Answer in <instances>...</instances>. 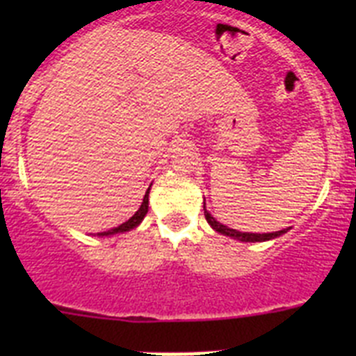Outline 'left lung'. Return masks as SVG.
<instances>
[{
    "label": "left lung",
    "instance_id": "1",
    "mask_svg": "<svg viewBox=\"0 0 356 356\" xmlns=\"http://www.w3.org/2000/svg\"><path fill=\"white\" fill-rule=\"evenodd\" d=\"M203 209H205V207H203ZM205 217H207V221H209V225L212 226L216 232H219V234H222V235H228V237H234V238H237V241H242V242H264V241H269V238L280 237V235L287 232V229H280V232H273V234H250V232H248V234H242V232H237V229L228 228V226L221 225V222H217L216 219H213V217L207 212V209H205Z\"/></svg>",
    "mask_w": 356,
    "mask_h": 356
}]
</instances>
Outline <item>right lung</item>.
Returning a JSON list of instances; mask_svg holds the SVG:
<instances>
[{"instance_id":"1","label":"right lung","mask_w":356,"mask_h":356,"mask_svg":"<svg viewBox=\"0 0 356 356\" xmlns=\"http://www.w3.org/2000/svg\"><path fill=\"white\" fill-rule=\"evenodd\" d=\"M147 196H149V188H147L146 196H144L143 205H140V209L134 213V217H130V219H128L127 222H122V225H119L118 228H112V229H108V232H102V234H99V235L122 234V232H128V229L135 228V226H139L140 221H143V219H144V216H146V213H147V203H149V200H147Z\"/></svg>"}]
</instances>
